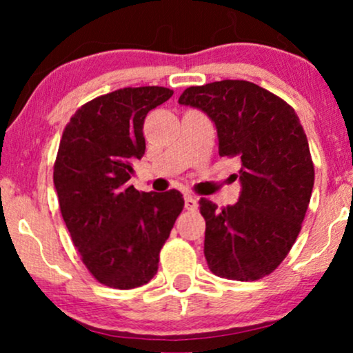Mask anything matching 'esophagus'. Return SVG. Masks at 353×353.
Wrapping results in <instances>:
<instances>
[{
  "mask_svg": "<svg viewBox=\"0 0 353 353\" xmlns=\"http://www.w3.org/2000/svg\"><path fill=\"white\" fill-rule=\"evenodd\" d=\"M185 208L188 211H196L198 210V200L192 194H185Z\"/></svg>",
  "mask_w": 353,
  "mask_h": 353,
  "instance_id": "obj_1",
  "label": "esophagus"
}]
</instances>
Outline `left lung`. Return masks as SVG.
<instances>
[{"label":"left lung","mask_w":353,"mask_h":353,"mask_svg":"<svg viewBox=\"0 0 353 353\" xmlns=\"http://www.w3.org/2000/svg\"><path fill=\"white\" fill-rule=\"evenodd\" d=\"M178 103L205 112L221 157L241 161L238 203L219 210L201 198L205 258L213 274L258 281L296 243L314 188L307 137L289 103L248 81L188 87Z\"/></svg>","instance_id":"obj_1"}]
</instances>
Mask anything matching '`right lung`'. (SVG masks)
<instances>
[{
    "mask_svg": "<svg viewBox=\"0 0 353 353\" xmlns=\"http://www.w3.org/2000/svg\"><path fill=\"white\" fill-rule=\"evenodd\" d=\"M167 87H125L84 103L70 117L54 163L61 214L82 263L101 284L134 289L159 269L183 194L139 192L132 161L145 153L147 114L167 102Z\"/></svg>",
    "mask_w": 353,
    "mask_h": 353,
    "instance_id": "add662e5",
    "label": "right lung"
}]
</instances>
